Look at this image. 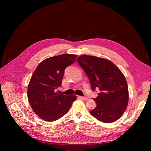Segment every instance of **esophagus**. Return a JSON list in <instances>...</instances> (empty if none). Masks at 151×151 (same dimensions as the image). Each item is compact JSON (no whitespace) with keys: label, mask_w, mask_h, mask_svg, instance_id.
<instances>
[{"label":"esophagus","mask_w":151,"mask_h":151,"mask_svg":"<svg viewBox=\"0 0 151 151\" xmlns=\"http://www.w3.org/2000/svg\"><path fill=\"white\" fill-rule=\"evenodd\" d=\"M78 98L79 99H81V100H85L88 99V97H82V96H78Z\"/></svg>","instance_id":"obj_1"}]
</instances>
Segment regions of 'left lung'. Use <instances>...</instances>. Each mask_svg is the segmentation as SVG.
<instances>
[{
  "mask_svg": "<svg viewBox=\"0 0 151 151\" xmlns=\"http://www.w3.org/2000/svg\"><path fill=\"white\" fill-rule=\"evenodd\" d=\"M77 61L88 77L92 90L99 88L94 98L97 106L90 114L99 121L111 123L125 112L128 103V85L124 74L110 60L82 55Z\"/></svg>",
  "mask_w": 151,
  "mask_h": 151,
  "instance_id": "obj_1",
  "label": "left lung"
}]
</instances>
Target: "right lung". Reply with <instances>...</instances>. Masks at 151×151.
<instances>
[{
	"label": "right lung",
	"mask_w": 151,
	"mask_h": 151,
	"mask_svg": "<svg viewBox=\"0 0 151 151\" xmlns=\"http://www.w3.org/2000/svg\"><path fill=\"white\" fill-rule=\"evenodd\" d=\"M78 55L61 54L50 57L39 63L32 76L27 96L32 109L45 121H56L69 111L75 96L56 92L62 83L65 69L73 64Z\"/></svg>",
	"instance_id": "add662e5"
}]
</instances>
